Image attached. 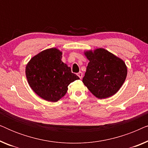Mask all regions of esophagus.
Wrapping results in <instances>:
<instances>
[{
    "label": "esophagus",
    "mask_w": 148,
    "mask_h": 148,
    "mask_svg": "<svg viewBox=\"0 0 148 148\" xmlns=\"http://www.w3.org/2000/svg\"><path fill=\"white\" fill-rule=\"evenodd\" d=\"M77 75H78V77H79L80 79H82V77H83V73H82V72H79L78 73H77Z\"/></svg>",
    "instance_id": "esophagus-1"
}]
</instances>
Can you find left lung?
Listing matches in <instances>:
<instances>
[{
	"label": "left lung",
	"mask_w": 148,
	"mask_h": 148,
	"mask_svg": "<svg viewBox=\"0 0 148 148\" xmlns=\"http://www.w3.org/2000/svg\"><path fill=\"white\" fill-rule=\"evenodd\" d=\"M89 60L82 82L98 99L114 95L124 84L127 75L125 62L104 48L85 50Z\"/></svg>",
	"instance_id": "1"
}]
</instances>
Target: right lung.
Masks as SVG:
<instances>
[{"label":"right lung","instance_id":"obj_1","mask_svg":"<svg viewBox=\"0 0 148 148\" xmlns=\"http://www.w3.org/2000/svg\"><path fill=\"white\" fill-rule=\"evenodd\" d=\"M62 55L58 48H48L33 56L26 64L25 75L30 88L48 102H57L66 94L69 85L79 79L62 61Z\"/></svg>","mask_w":148,"mask_h":148}]
</instances>
